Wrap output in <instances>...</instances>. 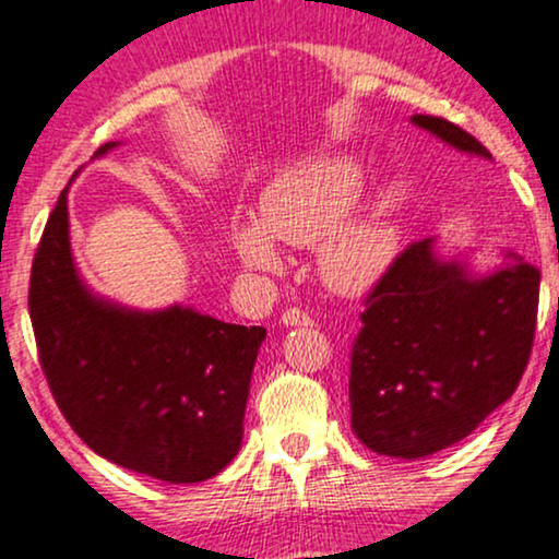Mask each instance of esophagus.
Returning <instances> with one entry per match:
<instances>
[{"mask_svg": "<svg viewBox=\"0 0 559 559\" xmlns=\"http://www.w3.org/2000/svg\"><path fill=\"white\" fill-rule=\"evenodd\" d=\"M281 322H284L286 328H301V325H312V318H309L307 312H301V309H297V307H292V309H286L284 314H281Z\"/></svg>", "mask_w": 559, "mask_h": 559, "instance_id": "esophagus-1", "label": "esophagus"}]
</instances>
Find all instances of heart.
Listing matches in <instances>:
<instances>
[{"label": "heart", "mask_w": 559, "mask_h": 559, "mask_svg": "<svg viewBox=\"0 0 559 559\" xmlns=\"http://www.w3.org/2000/svg\"><path fill=\"white\" fill-rule=\"evenodd\" d=\"M365 185V169L348 156L314 158L278 174L262 192L260 218H234V252L250 271L278 273V241L318 245L314 267L322 284L338 294L367 292L393 265L399 228L380 213L354 211Z\"/></svg>", "instance_id": "obj_1"}]
</instances>
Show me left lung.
Masks as SVG:
<instances>
[{
    "label": "left lung",
    "instance_id": "8db88e82",
    "mask_svg": "<svg viewBox=\"0 0 559 559\" xmlns=\"http://www.w3.org/2000/svg\"><path fill=\"white\" fill-rule=\"evenodd\" d=\"M412 124L492 160L474 134L440 117ZM539 267L502 252L481 273L474 252L416 241L369 294L352 352V429L369 450L401 461L440 453L515 393L534 344Z\"/></svg>",
    "mask_w": 559,
    "mask_h": 559
}]
</instances>
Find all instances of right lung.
<instances>
[{"mask_svg":"<svg viewBox=\"0 0 559 559\" xmlns=\"http://www.w3.org/2000/svg\"><path fill=\"white\" fill-rule=\"evenodd\" d=\"M117 145H100L91 160ZM70 185L44 228L28 297L53 401L100 459L169 484L211 479L241 448L265 328L179 301L127 307L93 292L72 254Z\"/></svg>","mask_w":559,"mask_h":559,"instance_id":"1","label":"right lung"}]
</instances>
